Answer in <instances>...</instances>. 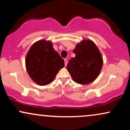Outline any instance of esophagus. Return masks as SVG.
<instances>
[{"label":"esophagus","instance_id":"obj_1","mask_svg":"<svg viewBox=\"0 0 130 130\" xmlns=\"http://www.w3.org/2000/svg\"><path fill=\"white\" fill-rule=\"evenodd\" d=\"M64 62H65V66H67V63H68V61H67V59H64Z\"/></svg>","mask_w":130,"mask_h":130}]
</instances>
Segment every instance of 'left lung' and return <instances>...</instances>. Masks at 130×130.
I'll list each match as a JSON object with an SVG mask.
<instances>
[{"instance_id": "1", "label": "left lung", "mask_w": 130, "mask_h": 130, "mask_svg": "<svg viewBox=\"0 0 130 130\" xmlns=\"http://www.w3.org/2000/svg\"><path fill=\"white\" fill-rule=\"evenodd\" d=\"M75 57L68 60L67 70L74 82L86 85L93 82L100 73L103 58L97 46L90 40H83L73 50Z\"/></svg>"}]
</instances>
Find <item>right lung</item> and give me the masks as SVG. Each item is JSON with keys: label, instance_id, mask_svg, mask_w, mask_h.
Returning <instances> with one entry per match:
<instances>
[{"label": "right lung", "instance_id": "add662e5", "mask_svg": "<svg viewBox=\"0 0 130 130\" xmlns=\"http://www.w3.org/2000/svg\"><path fill=\"white\" fill-rule=\"evenodd\" d=\"M65 62L54 50L51 41L40 40L31 46L26 58V66L31 79L40 86L50 84Z\"/></svg>", "mask_w": 130, "mask_h": 130}]
</instances>
